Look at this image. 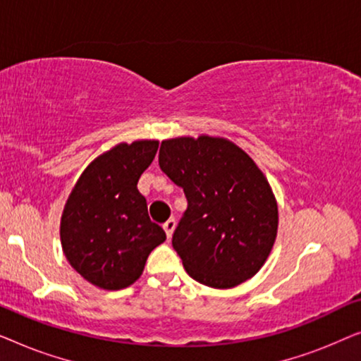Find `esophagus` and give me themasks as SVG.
<instances>
[{
    "instance_id": "esophagus-1",
    "label": "esophagus",
    "mask_w": 361,
    "mask_h": 361,
    "mask_svg": "<svg viewBox=\"0 0 361 361\" xmlns=\"http://www.w3.org/2000/svg\"><path fill=\"white\" fill-rule=\"evenodd\" d=\"M162 228H164V231H166V236L167 238H171L172 236V233H174V228H176V220L174 219H171V220H167L164 225H162Z\"/></svg>"
}]
</instances>
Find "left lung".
<instances>
[{
    "mask_svg": "<svg viewBox=\"0 0 361 361\" xmlns=\"http://www.w3.org/2000/svg\"><path fill=\"white\" fill-rule=\"evenodd\" d=\"M159 167L187 199L172 235L187 274L216 289L253 278L278 235V204L255 161L225 137L202 135L162 141Z\"/></svg>",
    "mask_w": 361,
    "mask_h": 361,
    "instance_id": "obj_1",
    "label": "left lung"
}]
</instances>
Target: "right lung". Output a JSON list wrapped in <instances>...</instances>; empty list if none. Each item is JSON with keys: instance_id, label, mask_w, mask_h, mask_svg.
Masks as SVG:
<instances>
[{"instance_id": "1", "label": "right lung", "mask_w": 361, "mask_h": 361, "mask_svg": "<svg viewBox=\"0 0 361 361\" xmlns=\"http://www.w3.org/2000/svg\"><path fill=\"white\" fill-rule=\"evenodd\" d=\"M159 141L120 142L93 159L78 177L61 219L63 255L97 288H128L142 274L147 256L166 240L152 224L137 180L154 159Z\"/></svg>"}]
</instances>
